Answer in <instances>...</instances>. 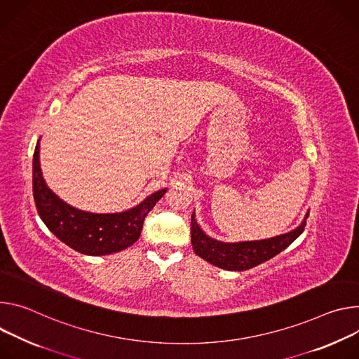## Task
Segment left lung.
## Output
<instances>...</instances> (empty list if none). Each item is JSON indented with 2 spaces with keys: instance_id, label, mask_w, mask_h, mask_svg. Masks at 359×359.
I'll return each mask as SVG.
<instances>
[{
  "instance_id": "8db88e82",
  "label": "left lung",
  "mask_w": 359,
  "mask_h": 359,
  "mask_svg": "<svg viewBox=\"0 0 359 359\" xmlns=\"http://www.w3.org/2000/svg\"><path fill=\"white\" fill-rule=\"evenodd\" d=\"M308 214L304 222L294 231L278 235L269 240L262 241H247V243H235L226 244L215 241L207 236L200 225L196 224L195 217H191V244L196 255H200L205 261L211 262L215 266L228 271H245L252 266H257L276 254H280L288 245H291L297 238L304 232L306 225Z\"/></svg>"
}]
</instances>
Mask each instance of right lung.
Segmentation results:
<instances>
[{"instance_id":"right-lung-1","label":"right lung","mask_w":359,"mask_h":359,"mask_svg":"<svg viewBox=\"0 0 359 359\" xmlns=\"http://www.w3.org/2000/svg\"><path fill=\"white\" fill-rule=\"evenodd\" d=\"M159 189L133 210L91 214L69 207L46 185L39 168V144L32 158V195L39 218L60 241L86 255H107L131 247L141 235L144 219L165 194Z\"/></svg>"}]
</instances>
